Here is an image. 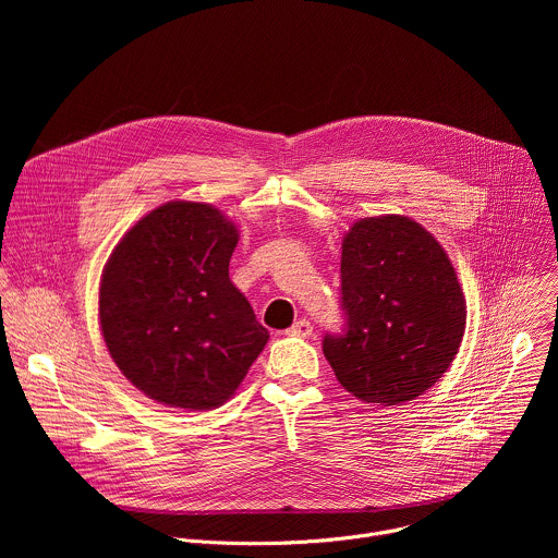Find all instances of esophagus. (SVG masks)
Instances as JSON below:
<instances>
[{
	"label": "esophagus",
	"instance_id": "obj_1",
	"mask_svg": "<svg viewBox=\"0 0 558 558\" xmlns=\"http://www.w3.org/2000/svg\"><path fill=\"white\" fill-rule=\"evenodd\" d=\"M313 331V325L308 320H298L291 325V329H287L289 336H295V338H308Z\"/></svg>",
	"mask_w": 558,
	"mask_h": 558
}]
</instances>
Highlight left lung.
I'll return each instance as SVG.
<instances>
[{
  "mask_svg": "<svg viewBox=\"0 0 558 558\" xmlns=\"http://www.w3.org/2000/svg\"><path fill=\"white\" fill-rule=\"evenodd\" d=\"M340 274L347 325L323 340L338 381L366 404L415 400L448 371L465 329L448 254L409 216L362 218L344 233Z\"/></svg>",
  "mask_w": 558,
  "mask_h": 558,
  "instance_id": "1",
  "label": "left lung"
}]
</instances>
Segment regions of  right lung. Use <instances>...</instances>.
Instances as JSON below:
<instances>
[{"label": "right lung", "mask_w": 558, "mask_h": 558, "mask_svg": "<svg viewBox=\"0 0 558 558\" xmlns=\"http://www.w3.org/2000/svg\"><path fill=\"white\" fill-rule=\"evenodd\" d=\"M238 229L216 207L172 201L114 247L99 287L106 347L149 400L211 411L245 379L269 340L229 280Z\"/></svg>", "instance_id": "right-lung-1"}]
</instances>
